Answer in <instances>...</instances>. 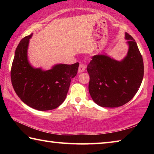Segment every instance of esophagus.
<instances>
[{
    "label": "esophagus",
    "mask_w": 154,
    "mask_h": 154,
    "mask_svg": "<svg viewBox=\"0 0 154 154\" xmlns=\"http://www.w3.org/2000/svg\"><path fill=\"white\" fill-rule=\"evenodd\" d=\"M85 70V66L83 64L81 63L79 64V69H78V72H84Z\"/></svg>",
    "instance_id": "34e87169"
}]
</instances>
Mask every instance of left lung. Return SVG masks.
<instances>
[{"mask_svg": "<svg viewBox=\"0 0 154 154\" xmlns=\"http://www.w3.org/2000/svg\"><path fill=\"white\" fill-rule=\"evenodd\" d=\"M125 38L129 49L122 60L98 54L94 56L88 65L90 94L103 107L125 105L134 97L142 83L144 75L142 56L136 41L129 34L125 33Z\"/></svg>", "mask_w": 154, "mask_h": 154, "instance_id": "1", "label": "left lung"}]
</instances>
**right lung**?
Listing matches in <instances>:
<instances>
[{
    "label": "right lung",
    "mask_w": 154,
    "mask_h": 154,
    "mask_svg": "<svg viewBox=\"0 0 154 154\" xmlns=\"http://www.w3.org/2000/svg\"><path fill=\"white\" fill-rule=\"evenodd\" d=\"M32 36L23 38L15 49L11 70L12 85L26 105L38 111L51 110L64 101L79 63L56 64L47 71L32 67L27 54Z\"/></svg>",
    "instance_id": "right-lung-1"
}]
</instances>
